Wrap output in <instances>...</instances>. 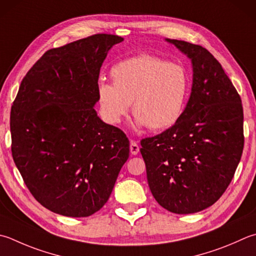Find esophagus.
<instances>
[{"label":"esophagus","instance_id":"1","mask_svg":"<svg viewBox=\"0 0 256 256\" xmlns=\"http://www.w3.org/2000/svg\"><path fill=\"white\" fill-rule=\"evenodd\" d=\"M130 152H132V155H137L139 152V146L136 142H130Z\"/></svg>","mask_w":256,"mask_h":256}]
</instances>
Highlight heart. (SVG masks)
<instances>
[{
    "label": "heart",
    "instance_id": "1",
    "mask_svg": "<svg viewBox=\"0 0 256 256\" xmlns=\"http://www.w3.org/2000/svg\"><path fill=\"white\" fill-rule=\"evenodd\" d=\"M110 76L114 84L100 82L98 102L104 118L118 124L129 112L138 126L162 130L172 126L184 112L190 78L184 66L142 54L116 64Z\"/></svg>",
    "mask_w": 256,
    "mask_h": 256
}]
</instances>
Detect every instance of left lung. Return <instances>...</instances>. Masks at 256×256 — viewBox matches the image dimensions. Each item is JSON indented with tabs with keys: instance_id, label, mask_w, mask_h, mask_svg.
I'll list each match as a JSON object with an SVG mask.
<instances>
[{
	"instance_id": "1",
	"label": "left lung",
	"mask_w": 256,
	"mask_h": 256,
	"mask_svg": "<svg viewBox=\"0 0 256 256\" xmlns=\"http://www.w3.org/2000/svg\"><path fill=\"white\" fill-rule=\"evenodd\" d=\"M190 58L192 86L180 118L142 139L152 196L164 208L192 214L213 205L232 182L244 147L242 100L205 48L166 38Z\"/></svg>"
}]
</instances>
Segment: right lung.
Segmentation results:
<instances>
[{
  "label": "right lung",
  "instance_id": "right-lung-1",
  "mask_svg": "<svg viewBox=\"0 0 256 256\" xmlns=\"http://www.w3.org/2000/svg\"><path fill=\"white\" fill-rule=\"evenodd\" d=\"M122 41L99 33L48 50L13 101V160L33 197L53 213L86 218L98 212L129 157L126 134L94 109L101 66Z\"/></svg>",
  "mask_w": 256,
  "mask_h": 256
}]
</instances>
